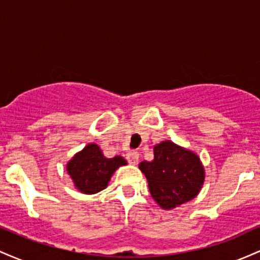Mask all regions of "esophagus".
<instances>
[{
    "label": "esophagus",
    "mask_w": 260,
    "mask_h": 260,
    "mask_svg": "<svg viewBox=\"0 0 260 260\" xmlns=\"http://www.w3.org/2000/svg\"><path fill=\"white\" fill-rule=\"evenodd\" d=\"M127 160H128V162L132 164V165H137V164H138V161H139V153H138V151H134V150L129 151V153L127 154Z\"/></svg>",
    "instance_id": "obj_1"
}]
</instances>
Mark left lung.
Instances as JSON below:
<instances>
[{
  "instance_id": "left-lung-1",
  "label": "left lung",
  "mask_w": 260,
  "mask_h": 260,
  "mask_svg": "<svg viewBox=\"0 0 260 260\" xmlns=\"http://www.w3.org/2000/svg\"><path fill=\"white\" fill-rule=\"evenodd\" d=\"M139 169L147 177L154 201L166 210L192 201L204 183L205 172L198 155L170 140L155 145L154 160L142 161Z\"/></svg>"
}]
</instances>
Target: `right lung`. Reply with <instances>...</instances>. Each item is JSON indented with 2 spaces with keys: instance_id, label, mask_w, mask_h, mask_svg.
<instances>
[{
  "instance_id": "right-lung-1",
  "label": "right lung",
  "mask_w": 260,
  "mask_h": 260,
  "mask_svg": "<svg viewBox=\"0 0 260 260\" xmlns=\"http://www.w3.org/2000/svg\"><path fill=\"white\" fill-rule=\"evenodd\" d=\"M127 161L122 156L107 159L96 144H88L68 161L67 172L74 186L85 194H95L105 189L110 178Z\"/></svg>"
}]
</instances>
